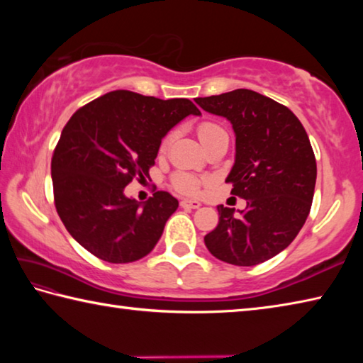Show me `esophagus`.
<instances>
[{"label": "esophagus", "instance_id": "esophagus-1", "mask_svg": "<svg viewBox=\"0 0 363 363\" xmlns=\"http://www.w3.org/2000/svg\"><path fill=\"white\" fill-rule=\"evenodd\" d=\"M181 208H184V210H196V208H200V201H196V200H182L181 201Z\"/></svg>", "mask_w": 363, "mask_h": 363}]
</instances>
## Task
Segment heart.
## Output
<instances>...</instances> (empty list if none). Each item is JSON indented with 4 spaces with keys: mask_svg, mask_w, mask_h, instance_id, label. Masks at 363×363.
I'll return each instance as SVG.
<instances>
[{
    "mask_svg": "<svg viewBox=\"0 0 363 363\" xmlns=\"http://www.w3.org/2000/svg\"><path fill=\"white\" fill-rule=\"evenodd\" d=\"M220 133H225L223 128L216 123H201L199 126V136L201 139V143H206V140H210L211 138L218 136ZM171 136H168L167 139L163 140V149L168 145ZM173 187L177 190V192L181 194H186V195H195L199 194V189H200V181L194 177L192 174H187V173H179L173 177Z\"/></svg>",
    "mask_w": 363,
    "mask_h": 363,
    "instance_id": "heart-1",
    "label": "heart"
}]
</instances>
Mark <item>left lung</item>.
<instances>
[{
    "label": "left lung",
    "mask_w": 363,
    "mask_h": 363,
    "mask_svg": "<svg viewBox=\"0 0 363 363\" xmlns=\"http://www.w3.org/2000/svg\"><path fill=\"white\" fill-rule=\"evenodd\" d=\"M195 102L224 116L235 133V163L227 176L247 208L218 206L219 223L205 235L218 259L256 266L284 251L309 216L317 179L311 140L290 108L251 89Z\"/></svg>",
    "instance_id": "obj_1"
}]
</instances>
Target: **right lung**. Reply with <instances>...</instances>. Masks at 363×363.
Here are the masks:
<instances>
[{
  "label": "right lung",
  "mask_w": 363,
  "mask_h": 363,
  "mask_svg": "<svg viewBox=\"0 0 363 363\" xmlns=\"http://www.w3.org/2000/svg\"><path fill=\"white\" fill-rule=\"evenodd\" d=\"M200 110L189 99H157L118 89L72 115L51 162L54 203L70 235L102 261L134 262L150 253L179 201L163 190L144 205L128 199L145 181L171 128Z\"/></svg>",
  "instance_id": "1"
}]
</instances>
